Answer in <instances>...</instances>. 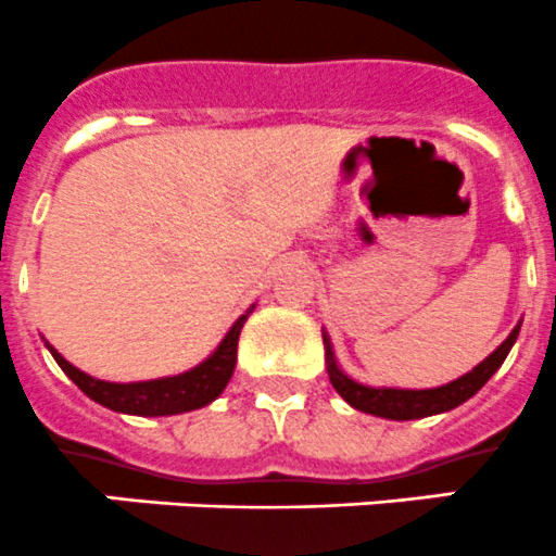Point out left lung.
<instances>
[{
    "instance_id": "1",
    "label": "left lung",
    "mask_w": 556,
    "mask_h": 556,
    "mask_svg": "<svg viewBox=\"0 0 556 556\" xmlns=\"http://www.w3.org/2000/svg\"><path fill=\"white\" fill-rule=\"evenodd\" d=\"M516 334L519 327H514V332L486 356L478 367H472L470 372H465L457 381L446 383V387L438 389H372L362 387V383L351 381L343 370L338 367L332 354V345L329 338L324 334V345H327V372L329 381H332L334 392L351 405V408L362 410V414L381 416V419H394V421H408V419H425V416L446 414V410L457 408L465 400H470L489 378L497 372V367L503 365L505 356H508L510 345L516 343Z\"/></svg>"
}]
</instances>
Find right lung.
Here are the masks:
<instances>
[{
	"label": "right lung",
	"mask_w": 556,
	"mask_h": 556,
	"mask_svg": "<svg viewBox=\"0 0 556 556\" xmlns=\"http://www.w3.org/2000/svg\"><path fill=\"white\" fill-rule=\"evenodd\" d=\"M249 313L251 311H245V316H240L238 321L232 324V329H229L227 338L222 340V345H218V349L213 351V356H207L202 365H197L194 370L189 372H180V376L156 378V381H97V378L86 376L78 367L70 365L56 349H51V345H48V349H51L59 367L78 383L80 392H84L86 397H91L93 403L131 416H173L184 414V410L202 408V405L213 403V400L224 392V387H227L229 378H232L235 372V362H238V338Z\"/></svg>",
	"instance_id": "1"
}]
</instances>
